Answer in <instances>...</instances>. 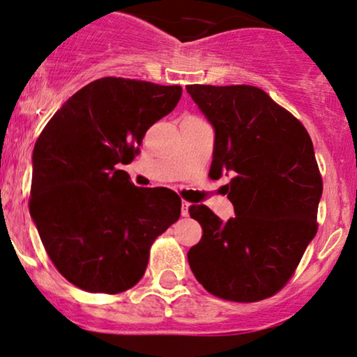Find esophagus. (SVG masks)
Here are the masks:
<instances>
[{
    "mask_svg": "<svg viewBox=\"0 0 357 357\" xmlns=\"http://www.w3.org/2000/svg\"><path fill=\"white\" fill-rule=\"evenodd\" d=\"M189 202H186V201H183V204H181V214L184 215V218H188L189 215Z\"/></svg>",
    "mask_w": 357,
    "mask_h": 357,
    "instance_id": "1",
    "label": "esophagus"
}]
</instances>
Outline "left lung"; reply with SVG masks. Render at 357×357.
<instances>
[{
  "mask_svg": "<svg viewBox=\"0 0 357 357\" xmlns=\"http://www.w3.org/2000/svg\"><path fill=\"white\" fill-rule=\"evenodd\" d=\"M214 128L211 178L225 184L236 215L222 222L204 204L189 207L202 227L188 252L194 277L222 300L268 298L290 280L317 236L323 194L305 126L252 85H188Z\"/></svg>",
  "mask_w": 357,
  "mask_h": 357,
  "instance_id": "1",
  "label": "left lung"
}]
</instances>
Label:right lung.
I'll use <instances>...</instances> for the list:
<instances>
[{
  "label": "right lung",
  "mask_w": 357,
  "mask_h": 357,
  "mask_svg": "<svg viewBox=\"0 0 357 357\" xmlns=\"http://www.w3.org/2000/svg\"><path fill=\"white\" fill-rule=\"evenodd\" d=\"M179 85L103 77L54 114L33 151L29 212L49 259L72 285L121 293L145 275L150 247L181 214L168 188H137L128 165Z\"/></svg>",
  "instance_id": "obj_1"
}]
</instances>
